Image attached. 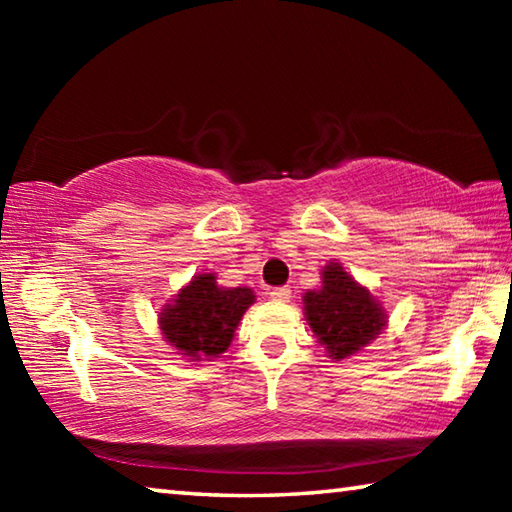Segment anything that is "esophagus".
<instances>
[{
  "label": "esophagus",
  "instance_id": "obj_1",
  "mask_svg": "<svg viewBox=\"0 0 512 512\" xmlns=\"http://www.w3.org/2000/svg\"><path fill=\"white\" fill-rule=\"evenodd\" d=\"M268 296H271V300H275V302H289L291 300V289L275 287V289L268 291Z\"/></svg>",
  "mask_w": 512,
  "mask_h": 512
}]
</instances>
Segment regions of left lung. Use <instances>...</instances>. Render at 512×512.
Listing matches in <instances>:
<instances>
[{"instance_id": "8db88e82", "label": "left lung", "mask_w": 512, "mask_h": 512, "mask_svg": "<svg viewBox=\"0 0 512 512\" xmlns=\"http://www.w3.org/2000/svg\"><path fill=\"white\" fill-rule=\"evenodd\" d=\"M302 302L311 332L334 359L359 352L386 325L384 309L372 293L336 262L323 268V287L307 291Z\"/></svg>"}]
</instances>
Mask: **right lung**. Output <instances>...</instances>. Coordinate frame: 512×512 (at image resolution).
<instances>
[{"mask_svg": "<svg viewBox=\"0 0 512 512\" xmlns=\"http://www.w3.org/2000/svg\"><path fill=\"white\" fill-rule=\"evenodd\" d=\"M255 296L246 287L223 289L212 273L196 275L160 316V329L173 348L194 361L228 350L244 311Z\"/></svg>", "mask_w": 512, "mask_h": 512, "instance_id": "right-lung-1", "label": "right lung"}]
</instances>
